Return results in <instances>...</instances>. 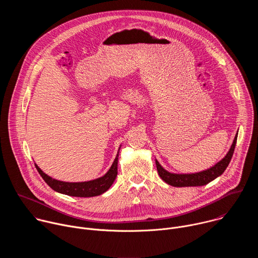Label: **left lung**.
Returning <instances> with one entry per match:
<instances>
[{"label":"left lung","instance_id":"left-lung-1","mask_svg":"<svg viewBox=\"0 0 258 258\" xmlns=\"http://www.w3.org/2000/svg\"><path fill=\"white\" fill-rule=\"evenodd\" d=\"M237 137L238 134L236 135L234 142L232 144L231 149L229 150L228 154L225 156L224 159L217 162L214 166L210 167L209 169L203 170L201 172L197 173H189V174H178V173H171L165 170L157 160H155L157 171L159 176L170 186L173 187H196V186H204L206 183L210 182L217 176L222 174L226 168L228 167L232 156L234 154L235 150V146L237 143Z\"/></svg>","mask_w":258,"mask_h":258}]
</instances>
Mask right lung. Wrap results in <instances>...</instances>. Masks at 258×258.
<instances>
[{
    "mask_svg": "<svg viewBox=\"0 0 258 258\" xmlns=\"http://www.w3.org/2000/svg\"><path fill=\"white\" fill-rule=\"evenodd\" d=\"M117 163L118 153L111 167H110L105 175L93 180L82 182H66L57 180L43 172V170L36 164L35 167L38 169L41 176L44 178V180L47 182V185L50 186L54 191L73 197H94L103 194L111 187L117 175Z\"/></svg>",
    "mask_w": 258,
    "mask_h": 258,
    "instance_id": "right-lung-1",
    "label": "right lung"
}]
</instances>
